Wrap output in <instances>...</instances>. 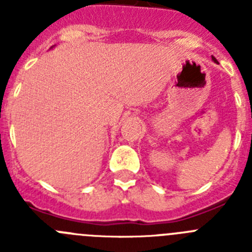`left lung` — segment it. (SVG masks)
<instances>
[{"instance_id":"left-lung-1","label":"left lung","mask_w":252,"mask_h":252,"mask_svg":"<svg viewBox=\"0 0 252 252\" xmlns=\"http://www.w3.org/2000/svg\"><path fill=\"white\" fill-rule=\"evenodd\" d=\"M212 59H213V60H215V62H216V59H215V58H212Z\"/></svg>"}]
</instances>
